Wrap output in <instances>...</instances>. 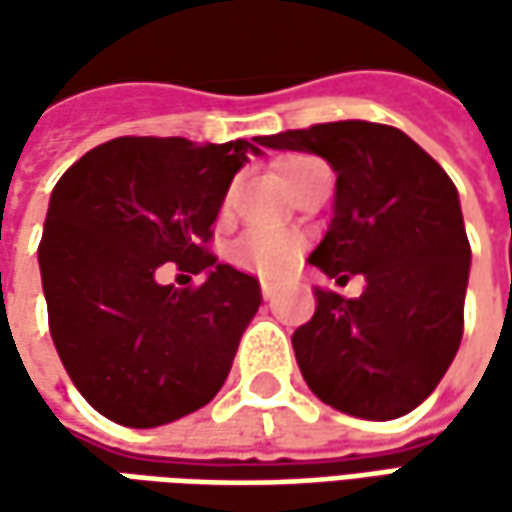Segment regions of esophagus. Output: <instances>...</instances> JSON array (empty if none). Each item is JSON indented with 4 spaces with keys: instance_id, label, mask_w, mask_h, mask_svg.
Returning a JSON list of instances; mask_svg holds the SVG:
<instances>
[{
    "instance_id": "34e87169",
    "label": "esophagus",
    "mask_w": 512,
    "mask_h": 512,
    "mask_svg": "<svg viewBox=\"0 0 512 512\" xmlns=\"http://www.w3.org/2000/svg\"><path fill=\"white\" fill-rule=\"evenodd\" d=\"M276 293H279V285L270 282V279H262V296H265V299H273Z\"/></svg>"
}]
</instances>
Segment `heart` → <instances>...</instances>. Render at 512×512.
Here are the masks:
<instances>
[{
    "mask_svg": "<svg viewBox=\"0 0 512 512\" xmlns=\"http://www.w3.org/2000/svg\"><path fill=\"white\" fill-rule=\"evenodd\" d=\"M307 162L310 159H305V156L282 162V168H279L282 182H287ZM299 250H302V239L290 230H250L230 245V262L247 270V273L282 276L299 259Z\"/></svg>",
    "mask_w": 512,
    "mask_h": 512,
    "instance_id": "1",
    "label": "heart"
}]
</instances>
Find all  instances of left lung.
<instances>
[{
  "instance_id": "left-lung-1",
  "label": "left lung",
  "mask_w": 512,
  "mask_h": 512,
  "mask_svg": "<svg viewBox=\"0 0 512 512\" xmlns=\"http://www.w3.org/2000/svg\"><path fill=\"white\" fill-rule=\"evenodd\" d=\"M256 142L333 168V219L310 265L339 285L356 273L367 282L359 299L316 287V313L293 333L307 387L350 416L399 419L436 390L462 344L470 242L459 190L390 125L347 119Z\"/></svg>"
}]
</instances>
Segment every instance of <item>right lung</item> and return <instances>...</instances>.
Listing matches in <instances>:
<instances>
[{
    "mask_svg": "<svg viewBox=\"0 0 512 512\" xmlns=\"http://www.w3.org/2000/svg\"><path fill=\"white\" fill-rule=\"evenodd\" d=\"M245 139L122 136L88 150L50 193L39 242L50 336L93 410L125 427H159L205 407L225 384L262 305L259 279L207 253ZM176 261L202 288L162 286Z\"/></svg>",
    "mask_w": 512,
    "mask_h": 512,
    "instance_id": "1",
    "label": "right lung"
}]
</instances>
